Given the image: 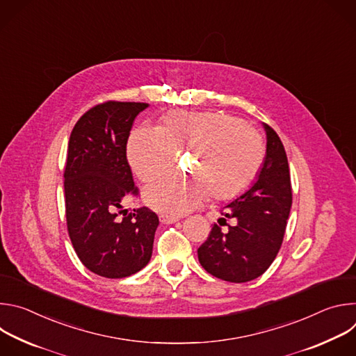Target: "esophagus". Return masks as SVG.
I'll use <instances>...</instances> for the list:
<instances>
[{
  "label": "esophagus",
  "instance_id": "esophagus-1",
  "mask_svg": "<svg viewBox=\"0 0 356 356\" xmlns=\"http://www.w3.org/2000/svg\"><path fill=\"white\" fill-rule=\"evenodd\" d=\"M179 221V217H172V216H161V222L162 224H175Z\"/></svg>",
  "mask_w": 356,
  "mask_h": 356
}]
</instances>
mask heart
<instances>
[{"label": "heart", "instance_id": "obj_1", "mask_svg": "<svg viewBox=\"0 0 356 356\" xmlns=\"http://www.w3.org/2000/svg\"><path fill=\"white\" fill-rule=\"evenodd\" d=\"M193 152L190 181L165 180L145 190L150 207L166 216H183L202 204L211 193L229 200L245 191L264 162L261 138L231 115L221 113H168L156 131L139 128L128 139V162L145 183L165 177L176 154Z\"/></svg>", "mask_w": 356, "mask_h": 356}]
</instances>
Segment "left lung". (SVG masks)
Returning a JSON list of instances; mask_svg holds the SVG:
<instances>
[{
	"label": "left lung",
	"mask_w": 356,
	"mask_h": 356,
	"mask_svg": "<svg viewBox=\"0 0 356 356\" xmlns=\"http://www.w3.org/2000/svg\"><path fill=\"white\" fill-rule=\"evenodd\" d=\"M264 129L266 155L255 183L224 207L220 225H213L197 250L201 266L225 282L245 283L264 275L283 242L291 209L289 163L277 134L266 124ZM227 219L236 224L222 232Z\"/></svg>",
	"instance_id": "obj_1"
}]
</instances>
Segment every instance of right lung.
<instances>
[{
  "instance_id": "obj_1",
  "label": "right lung",
  "mask_w": 356,
  "mask_h": 356,
  "mask_svg": "<svg viewBox=\"0 0 356 356\" xmlns=\"http://www.w3.org/2000/svg\"><path fill=\"white\" fill-rule=\"evenodd\" d=\"M147 107L120 101L95 106L77 121L69 140L65 169L69 236L81 264L108 279L131 276L149 264L159 225L158 216L146 207L118 217L122 200L138 193L127 142L135 118Z\"/></svg>"
}]
</instances>
